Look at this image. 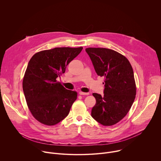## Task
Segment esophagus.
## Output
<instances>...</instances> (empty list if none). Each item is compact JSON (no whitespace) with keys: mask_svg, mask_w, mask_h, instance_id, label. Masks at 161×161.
<instances>
[{"mask_svg":"<svg viewBox=\"0 0 161 161\" xmlns=\"http://www.w3.org/2000/svg\"><path fill=\"white\" fill-rule=\"evenodd\" d=\"M79 94H80V95H89V93H88V92L85 93V92H80Z\"/></svg>","mask_w":161,"mask_h":161,"instance_id":"obj_1","label":"esophagus"}]
</instances>
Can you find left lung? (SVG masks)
Listing matches in <instances>:
<instances>
[{"label":"left lung","instance_id":"1","mask_svg":"<svg viewBox=\"0 0 161 161\" xmlns=\"http://www.w3.org/2000/svg\"><path fill=\"white\" fill-rule=\"evenodd\" d=\"M85 51L97 75L104 77V95L92 94L96 103L91 115L103 125H113L126 115L135 99L132 67L126 57L113 50L88 48Z\"/></svg>","mask_w":161,"mask_h":161}]
</instances>
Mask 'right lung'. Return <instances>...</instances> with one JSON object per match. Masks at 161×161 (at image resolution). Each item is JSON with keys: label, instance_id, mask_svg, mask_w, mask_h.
I'll return each mask as SVG.
<instances>
[{"label": "right lung", "instance_id": "add662e5", "mask_svg": "<svg viewBox=\"0 0 161 161\" xmlns=\"http://www.w3.org/2000/svg\"><path fill=\"white\" fill-rule=\"evenodd\" d=\"M83 48H55L34 54L23 80L27 106L39 122L53 125L64 120L77 99V92L67 90L57 78Z\"/></svg>", "mask_w": 161, "mask_h": 161}]
</instances>
